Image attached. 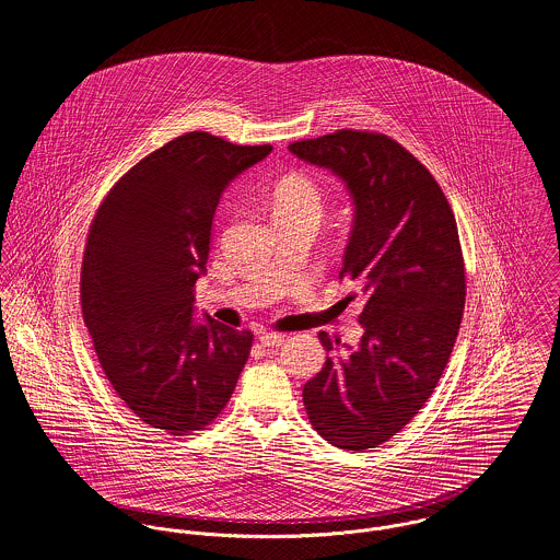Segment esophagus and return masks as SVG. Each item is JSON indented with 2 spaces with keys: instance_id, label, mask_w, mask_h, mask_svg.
I'll return each mask as SVG.
<instances>
[{
  "instance_id": "esophagus-1",
  "label": "esophagus",
  "mask_w": 560,
  "mask_h": 560,
  "mask_svg": "<svg viewBox=\"0 0 560 560\" xmlns=\"http://www.w3.org/2000/svg\"><path fill=\"white\" fill-rule=\"evenodd\" d=\"M258 338L262 347H280L284 342V334H276V331H262Z\"/></svg>"
}]
</instances>
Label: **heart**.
I'll return each instance as SVG.
<instances>
[{"label": "heart", "mask_w": 560, "mask_h": 560, "mask_svg": "<svg viewBox=\"0 0 560 560\" xmlns=\"http://www.w3.org/2000/svg\"><path fill=\"white\" fill-rule=\"evenodd\" d=\"M273 215L276 218H289V215H302L313 213L320 215L323 211V196L319 185L304 176V174H289L282 176L271 194Z\"/></svg>", "instance_id": "b5f03b06"}]
</instances>
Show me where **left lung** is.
Masks as SVG:
<instances>
[{"label":"left lung","instance_id":"8db88e82","mask_svg":"<svg viewBox=\"0 0 560 560\" xmlns=\"http://www.w3.org/2000/svg\"><path fill=\"white\" fill-rule=\"evenodd\" d=\"M289 151L347 185L353 226L340 280L366 302L358 347L338 351L320 331L336 355L304 386V405L331 446L375 448L420 411L455 347L466 304L457 222L431 172L384 133L340 129Z\"/></svg>","mask_w":560,"mask_h":560}]
</instances>
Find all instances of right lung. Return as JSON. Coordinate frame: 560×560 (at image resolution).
Wrapping results in <instances>:
<instances>
[{
    "label": "right lung",
    "mask_w": 560,
    "mask_h": 560,
    "mask_svg": "<svg viewBox=\"0 0 560 560\" xmlns=\"http://www.w3.org/2000/svg\"><path fill=\"white\" fill-rule=\"evenodd\" d=\"M269 153L205 131L178 136L136 163L92 220L83 323L116 395L170 435L213 422L247 362L252 331L194 319V287L222 191Z\"/></svg>",
    "instance_id": "1"
}]
</instances>
